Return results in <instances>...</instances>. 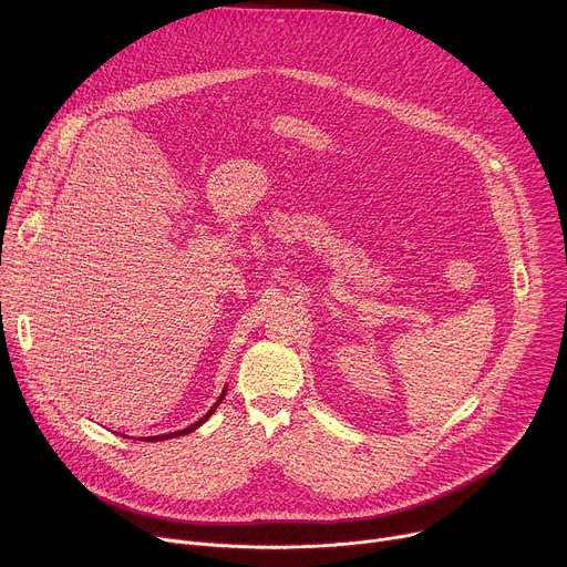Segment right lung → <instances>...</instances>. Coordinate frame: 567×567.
Here are the masks:
<instances>
[{"label": "right lung", "mask_w": 567, "mask_h": 567, "mask_svg": "<svg viewBox=\"0 0 567 567\" xmlns=\"http://www.w3.org/2000/svg\"><path fill=\"white\" fill-rule=\"evenodd\" d=\"M224 394H226V390H221V394H219V399H217V401H215V406H213V409H210V411H208V413H206V415H204V417H202V420H199V422H195V424H190V426H188V429H184V431H177V433H168V435H156V437H150V442H156V440H171V437H179V435H186V433H193V431H195V429H199V426H202V424H204V422H206V420H208V417H210V415H213V413H215V409H217V406H219V403H221V399H224Z\"/></svg>", "instance_id": "right-lung-1"}]
</instances>
